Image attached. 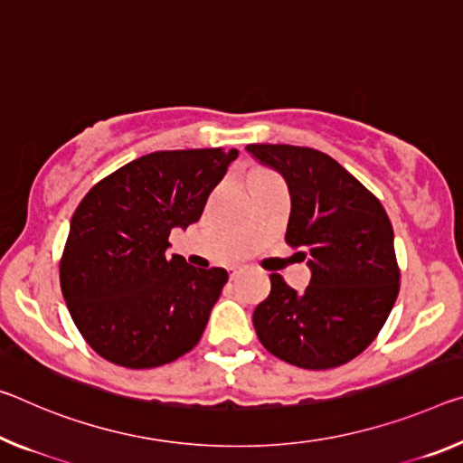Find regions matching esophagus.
Segmentation results:
<instances>
[{
  "instance_id": "obj_1",
  "label": "esophagus",
  "mask_w": 463,
  "mask_h": 463,
  "mask_svg": "<svg viewBox=\"0 0 463 463\" xmlns=\"http://www.w3.org/2000/svg\"><path fill=\"white\" fill-rule=\"evenodd\" d=\"M243 271H245V268H232V269H231V278H232V280H234V278L243 274Z\"/></svg>"
}]
</instances>
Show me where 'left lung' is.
<instances>
[{
    "label": "left lung",
    "instance_id": "left-lung-1",
    "mask_svg": "<svg viewBox=\"0 0 463 463\" xmlns=\"http://www.w3.org/2000/svg\"><path fill=\"white\" fill-rule=\"evenodd\" d=\"M247 150L288 183L286 243L309 258L311 282L297 292L271 274L253 326L263 348L300 369L350 363L379 335L400 292L393 229L381 202L326 152L290 144Z\"/></svg>",
    "mask_w": 463,
    "mask_h": 463
}]
</instances>
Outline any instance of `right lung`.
<instances>
[{
  "mask_svg": "<svg viewBox=\"0 0 463 463\" xmlns=\"http://www.w3.org/2000/svg\"><path fill=\"white\" fill-rule=\"evenodd\" d=\"M237 150H160L100 179L73 212L60 260L70 315L99 356L154 369L195 348L229 282L224 268L166 258L168 234L200 220Z\"/></svg>",
  "mask_w": 463,
  "mask_h": 463,
  "instance_id": "1",
  "label": "right lung"
}]
</instances>
